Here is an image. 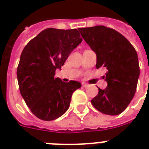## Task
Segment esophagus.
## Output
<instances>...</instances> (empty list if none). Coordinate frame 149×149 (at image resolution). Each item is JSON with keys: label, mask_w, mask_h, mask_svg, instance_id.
I'll list each match as a JSON object with an SVG mask.
<instances>
[{"label": "esophagus", "mask_w": 149, "mask_h": 149, "mask_svg": "<svg viewBox=\"0 0 149 149\" xmlns=\"http://www.w3.org/2000/svg\"><path fill=\"white\" fill-rule=\"evenodd\" d=\"M82 86L84 87H87V86H89V84H86V83H82Z\"/></svg>", "instance_id": "esophagus-1"}]
</instances>
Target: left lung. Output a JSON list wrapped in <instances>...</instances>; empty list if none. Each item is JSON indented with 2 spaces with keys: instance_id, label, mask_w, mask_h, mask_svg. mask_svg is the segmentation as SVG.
I'll use <instances>...</instances> for the list:
<instances>
[{
  "instance_id": "8db88e82",
  "label": "left lung",
  "mask_w": 149,
  "mask_h": 149,
  "mask_svg": "<svg viewBox=\"0 0 149 149\" xmlns=\"http://www.w3.org/2000/svg\"><path fill=\"white\" fill-rule=\"evenodd\" d=\"M97 55L96 67L107 70L106 89H98L91 100L100 112L118 115L127 108L136 91L140 75L138 54L130 42L118 31L103 25L79 29Z\"/></svg>"
}]
</instances>
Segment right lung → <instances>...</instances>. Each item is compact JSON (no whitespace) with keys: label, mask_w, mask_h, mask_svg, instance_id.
Listing matches in <instances>:
<instances>
[{"label":"right lung","mask_w":149,"mask_h":149,"mask_svg":"<svg viewBox=\"0 0 149 149\" xmlns=\"http://www.w3.org/2000/svg\"><path fill=\"white\" fill-rule=\"evenodd\" d=\"M77 29H46L32 38L22 51L17 69L21 95L34 115L52 120L70 107L79 82L55 78L70 53L82 42Z\"/></svg>","instance_id":"right-lung-1"}]
</instances>
